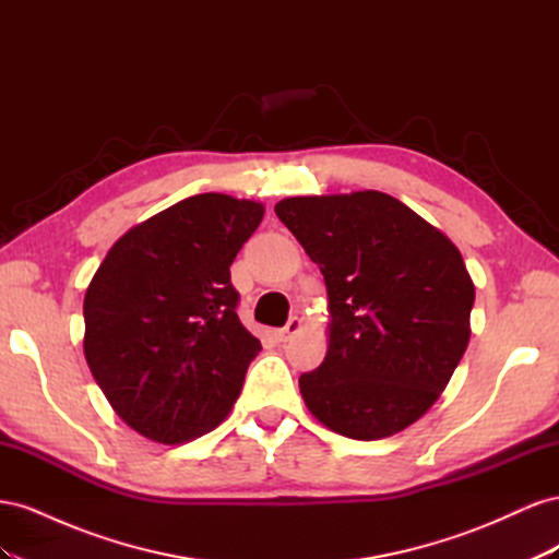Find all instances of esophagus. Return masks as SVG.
<instances>
[{
  "label": "esophagus",
  "mask_w": 559,
  "mask_h": 559,
  "mask_svg": "<svg viewBox=\"0 0 559 559\" xmlns=\"http://www.w3.org/2000/svg\"><path fill=\"white\" fill-rule=\"evenodd\" d=\"M300 329H302V321H300L298 317H292L289 321H286V326H284V329H280L275 335H277V341H280V343H286V341H292L294 335H298V333H300Z\"/></svg>",
  "instance_id": "34e87169"
}]
</instances>
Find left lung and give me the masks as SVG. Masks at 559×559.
<instances>
[{"mask_svg":"<svg viewBox=\"0 0 559 559\" xmlns=\"http://www.w3.org/2000/svg\"><path fill=\"white\" fill-rule=\"evenodd\" d=\"M275 214L326 282V357L298 380L308 411L354 441L411 427L471 337L476 289L460 249L380 191L284 198Z\"/></svg>","mask_w":559,"mask_h":559,"instance_id":"8db88e82","label":"left lung"}]
</instances>
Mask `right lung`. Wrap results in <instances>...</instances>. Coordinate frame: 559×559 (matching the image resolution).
<instances>
[{
	"mask_svg": "<svg viewBox=\"0 0 559 559\" xmlns=\"http://www.w3.org/2000/svg\"><path fill=\"white\" fill-rule=\"evenodd\" d=\"M263 212L191 195L121 235L93 275L83 354L114 413L148 441H193L238 401L261 343L235 312L230 265Z\"/></svg>",
	"mask_w": 559,
	"mask_h": 559,
	"instance_id": "1",
	"label": "right lung"
}]
</instances>
